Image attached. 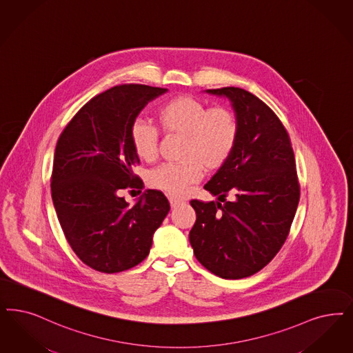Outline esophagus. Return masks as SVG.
<instances>
[{
	"label": "esophagus",
	"mask_w": 353,
	"mask_h": 353,
	"mask_svg": "<svg viewBox=\"0 0 353 353\" xmlns=\"http://www.w3.org/2000/svg\"><path fill=\"white\" fill-rule=\"evenodd\" d=\"M170 203L172 208H176V207H179L180 205H181V203H183V201H180V199H176V198H170Z\"/></svg>",
	"instance_id": "obj_1"
}]
</instances>
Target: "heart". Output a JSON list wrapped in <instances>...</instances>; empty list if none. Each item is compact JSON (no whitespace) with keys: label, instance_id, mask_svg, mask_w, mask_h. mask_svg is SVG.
I'll return each instance as SVG.
<instances>
[{"label":"heart","instance_id":"obj_1","mask_svg":"<svg viewBox=\"0 0 353 353\" xmlns=\"http://www.w3.org/2000/svg\"><path fill=\"white\" fill-rule=\"evenodd\" d=\"M158 121L164 133L183 135L179 163H165L150 170V188L170 196H183L189 185L202 179L203 168H221L232 155L239 137V121L227 107H212L193 97H177L158 110ZM158 128L135 120L130 126V142L137 157L145 161L157 158Z\"/></svg>","mask_w":353,"mask_h":353}]
</instances>
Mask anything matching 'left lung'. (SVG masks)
Listing matches in <instances>:
<instances>
[{
	"instance_id": "8db88e82",
	"label": "left lung",
	"mask_w": 353,
	"mask_h": 353,
	"mask_svg": "<svg viewBox=\"0 0 353 353\" xmlns=\"http://www.w3.org/2000/svg\"><path fill=\"white\" fill-rule=\"evenodd\" d=\"M230 99L239 137L227 163L205 185L219 202L193 199L189 233L195 258L223 279L254 275L278 254L300 201L296 161L285 128L268 105L239 87L206 90ZM235 194L231 203L226 195Z\"/></svg>"
}]
</instances>
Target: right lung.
<instances>
[{"mask_svg":"<svg viewBox=\"0 0 353 353\" xmlns=\"http://www.w3.org/2000/svg\"><path fill=\"white\" fill-rule=\"evenodd\" d=\"M167 88L114 85L87 101L63 129L54 151L50 190L62 231L78 258L114 274L139 265L170 211L159 190L143 192L133 207L121 196L142 192L133 173L139 163L130 142L137 116Z\"/></svg>","mask_w":353,"mask_h":353,"instance_id":"1","label":"right lung"}]
</instances>
